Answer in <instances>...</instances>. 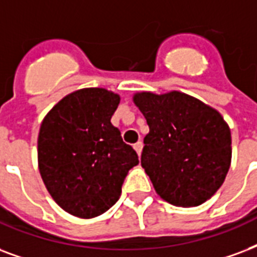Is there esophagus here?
<instances>
[{"instance_id":"obj_1","label":"esophagus","mask_w":257,"mask_h":257,"mask_svg":"<svg viewBox=\"0 0 257 257\" xmlns=\"http://www.w3.org/2000/svg\"><path fill=\"white\" fill-rule=\"evenodd\" d=\"M133 148H135V150H136L137 155H139V156H140V155H142V151H143V143H142V142H137L136 144H135V146H133Z\"/></svg>"}]
</instances>
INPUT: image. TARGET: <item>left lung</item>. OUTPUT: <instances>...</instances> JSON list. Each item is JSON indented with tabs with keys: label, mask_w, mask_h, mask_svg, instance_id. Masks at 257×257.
<instances>
[{
	"label": "left lung",
	"mask_w": 257,
	"mask_h": 257,
	"mask_svg": "<svg viewBox=\"0 0 257 257\" xmlns=\"http://www.w3.org/2000/svg\"><path fill=\"white\" fill-rule=\"evenodd\" d=\"M150 133L142 166L156 193L174 206L191 207L214 195L232 159L230 129L222 115L181 91L137 93Z\"/></svg>",
	"instance_id": "1"
}]
</instances>
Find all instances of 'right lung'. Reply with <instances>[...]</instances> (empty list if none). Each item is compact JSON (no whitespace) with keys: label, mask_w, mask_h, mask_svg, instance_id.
Here are the masks:
<instances>
[{"label":"right lung","mask_w":257,"mask_h":257,"mask_svg":"<svg viewBox=\"0 0 257 257\" xmlns=\"http://www.w3.org/2000/svg\"><path fill=\"white\" fill-rule=\"evenodd\" d=\"M120 95L106 89L76 90L44 117L37 139L39 170L48 193L63 210L93 218L121 195L139 156L110 118Z\"/></svg>","instance_id":"add662e5"}]
</instances>
